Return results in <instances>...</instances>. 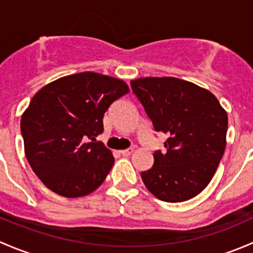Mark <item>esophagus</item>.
<instances>
[{
    "instance_id": "obj_1",
    "label": "esophagus",
    "mask_w": 253,
    "mask_h": 253,
    "mask_svg": "<svg viewBox=\"0 0 253 253\" xmlns=\"http://www.w3.org/2000/svg\"><path fill=\"white\" fill-rule=\"evenodd\" d=\"M120 153H121L124 157H129V155L133 153V148H128V149H124V150H120Z\"/></svg>"
}]
</instances>
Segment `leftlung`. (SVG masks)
Returning <instances> with one entry per match:
<instances>
[{
    "label": "left lung",
    "instance_id": "obj_1",
    "mask_svg": "<svg viewBox=\"0 0 253 253\" xmlns=\"http://www.w3.org/2000/svg\"><path fill=\"white\" fill-rule=\"evenodd\" d=\"M154 129L167 133V153L141 172L150 193L170 203L196 197L211 182L226 147L228 115L209 90L175 77L131 81Z\"/></svg>",
    "mask_w": 253,
    "mask_h": 253
}]
</instances>
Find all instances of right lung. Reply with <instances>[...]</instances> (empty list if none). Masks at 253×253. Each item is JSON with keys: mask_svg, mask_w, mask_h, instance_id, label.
Masks as SVG:
<instances>
[{"mask_svg": "<svg viewBox=\"0 0 253 253\" xmlns=\"http://www.w3.org/2000/svg\"><path fill=\"white\" fill-rule=\"evenodd\" d=\"M128 91L122 79L82 72L56 79L33 96L20 131L25 157L48 190L77 198L104 182L115 159L95 137L103 133L109 106Z\"/></svg>", "mask_w": 253, "mask_h": 253, "instance_id": "obj_1", "label": "right lung"}]
</instances>
